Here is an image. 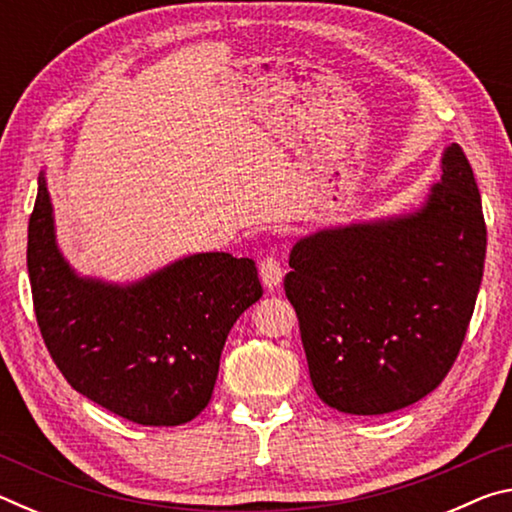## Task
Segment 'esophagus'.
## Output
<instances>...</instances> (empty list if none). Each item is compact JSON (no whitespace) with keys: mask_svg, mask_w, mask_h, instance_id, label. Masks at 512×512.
I'll return each mask as SVG.
<instances>
[{"mask_svg":"<svg viewBox=\"0 0 512 512\" xmlns=\"http://www.w3.org/2000/svg\"><path fill=\"white\" fill-rule=\"evenodd\" d=\"M282 275H284V271H282V266H280V262H277L275 257L266 255L262 262H259V277H262V282L266 284L268 289L280 287Z\"/></svg>","mask_w":512,"mask_h":512,"instance_id":"esophagus-1","label":"esophagus"}]
</instances>
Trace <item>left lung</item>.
Wrapping results in <instances>:
<instances>
[{
	"label": "left lung",
	"instance_id": "8db88e82",
	"mask_svg": "<svg viewBox=\"0 0 512 512\" xmlns=\"http://www.w3.org/2000/svg\"><path fill=\"white\" fill-rule=\"evenodd\" d=\"M485 244L481 194L458 144L422 210L300 239L284 291L320 400L381 415L443 384L474 314Z\"/></svg>",
	"mask_w": 512,
	"mask_h": 512
}]
</instances>
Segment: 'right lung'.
<instances>
[{
    "mask_svg": "<svg viewBox=\"0 0 512 512\" xmlns=\"http://www.w3.org/2000/svg\"><path fill=\"white\" fill-rule=\"evenodd\" d=\"M27 268L47 350L67 384L142 427H176L210 402L235 320L262 298L255 262L192 255L131 287L81 280L60 257L45 178Z\"/></svg>",
    "mask_w": 512,
    "mask_h": 512,
    "instance_id": "add662e5",
    "label": "right lung"
}]
</instances>
